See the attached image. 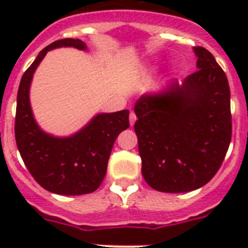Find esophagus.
<instances>
[{"label":"esophagus","instance_id":"esophagus-1","mask_svg":"<svg viewBox=\"0 0 248 248\" xmlns=\"http://www.w3.org/2000/svg\"><path fill=\"white\" fill-rule=\"evenodd\" d=\"M129 122H130V125H134V123L137 122V115H135L134 111H131L130 115H129Z\"/></svg>","mask_w":248,"mask_h":248}]
</instances>
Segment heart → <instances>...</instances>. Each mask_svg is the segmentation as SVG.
<instances>
[{"label": "heart", "mask_w": 248, "mask_h": 248, "mask_svg": "<svg viewBox=\"0 0 248 248\" xmlns=\"http://www.w3.org/2000/svg\"><path fill=\"white\" fill-rule=\"evenodd\" d=\"M155 67H156V64H150V65H148V67H146L145 69H146V71H151V69H154ZM175 69H176V68L172 67V72H175Z\"/></svg>", "instance_id": "heart-1"}]
</instances>
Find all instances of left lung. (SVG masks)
<instances>
[{"label":"left lung","instance_id":"8db88e82","mask_svg":"<svg viewBox=\"0 0 248 248\" xmlns=\"http://www.w3.org/2000/svg\"><path fill=\"white\" fill-rule=\"evenodd\" d=\"M199 71L143 94L134 107L141 172L150 187L180 194L217 172L231 141L230 87L215 57L194 47Z\"/></svg>","mask_w":248,"mask_h":248}]
</instances>
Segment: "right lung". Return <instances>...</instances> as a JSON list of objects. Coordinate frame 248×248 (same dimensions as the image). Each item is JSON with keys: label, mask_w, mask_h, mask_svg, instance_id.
I'll use <instances>...</instances> for the list:
<instances>
[{"label": "right lung", "mask_w": 248, "mask_h": 248, "mask_svg": "<svg viewBox=\"0 0 248 248\" xmlns=\"http://www.w3.org/2000/svg\"><path fill=\"white\" fill-rule=\"evenodd\" d=\"M62 47L88 50L80 39L65 38L39 52L19 83L15 135L22 160L34 180L47 191L74 196L93 192L100 186L114 141L129 128V110L95 114L82 129L68 137H56L43 130L31 107V84L47 52Z\"/></svg>", "instance_id": "right-lung-1"}]
</instances>
